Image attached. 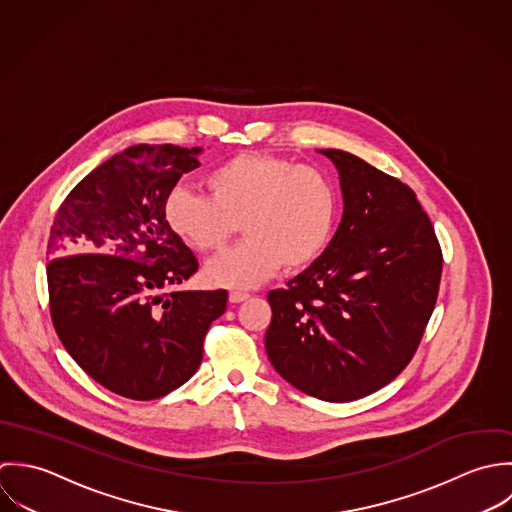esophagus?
<instances>
[{"mask_svg":"<svg viewBox=\"0 0 512 512\" xmlns=\"http://www.w3.org/2000/svg\"><path fill=\"white\" fill-rule=\"evenodd\" d=\"M247 299H249L247 293H241V291H231V293H229V301H231V303H243V301H247Z\"/></svg>","mask_w":512,"mask_h":512,"instance_id":"34e87169","label":"esophagus"}]
</instances>
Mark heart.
<instances>
[{
    "label": "heart",
    "instance_id": "heart-1",
    "mask_svg": "<svg viewBox=\"0 0 512 512\" xmlns=\"http://www.w3.org/2000/svg\"><path fill=\"white\" fill-rule=\"evenodd\" d=\"M209 196L174 188L164 200L172 233L198 253L223 249L239 223L247 239L205 265L215 287L253 289L312 265L328 247L338 196L318 168L273 154H239L205 176Z\"/></svg>",
    "mask_w": 512,
    "mask_h": 512
}]
</instances>
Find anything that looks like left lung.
<instances>
[{"label": "left lung", "instance_id": "left-lung-1", "mask_svg": "<svg viewBox=\"0 0 512 512\" xmlns=\"http://www.w3.org/2000/svg\"><path fill=\"white\" fill-rule=\"evenodd\" d=\"M336 166L342 219L324 253L267 295L265 350L297 390L352 402L408 366L433 312L441 247L415 194L342 150H318Z\"/></svg>", "mask_w": 512, "mask_h": 512}]
</instances>
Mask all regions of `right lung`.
<instances>
[{
    "instance_id": "add662e5",
    "label": "right lung",
    "mask_w": 512,
    "mask_h": 512,
    "mask_svg": "<svg viewBox=\"0 0 512 512\" xmlns=\"http://www.w3.org/2000/svg\"><path fill=\"white\" fill-rule=\"evenodd\" d=\"M202 148L130 146L61 204L47 245L53 326L73 360L106 390L156 400L200 368L227 291H172L198 271L164 219V200Z\"/></svg>"
}]
</instances>
